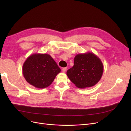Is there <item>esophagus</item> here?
Listing matches in <instances>:
<instances>
[{
	"mask_svg": "<svg viewBox=\"0 0 131 131\" xmlns=\"http://www.w3.org/2000/svg\"><path fill=\"white\" fill-rule=\"evenodd\" d=\"M67 70V67H65V68H63V69H62V71H63V73H65Z\"/></svg>",
	"mask_w": 131,
	"mask_h": 131,
	"instance_id": "obj_1",
	"label": "esophagus"
}]
</instances>
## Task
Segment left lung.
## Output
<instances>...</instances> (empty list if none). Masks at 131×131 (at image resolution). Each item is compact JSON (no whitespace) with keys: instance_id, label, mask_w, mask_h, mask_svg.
<instances>
[{"instance_id":"left-lung-1","label":"left lung","mask_w":131,"mask_h":131,"mask_svg":"<svg viewBox=\"0 0 131 131\" xmlns=\"http://www.w3.org/2000/svg\"><path fill=\"white\" fill-rule=\"evenodd\" d=\"M104 65L100 59L94 53L88 52L77 54L74 66L66 73L68 78L80 89L92 87L101 79Z\"/></svg>"}]
</instances>
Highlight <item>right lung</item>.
Returning a JSON list of instances; mask_svg holds the SVG:
<instances>
[{"instance_id": "add662e5", "label": "right lung", "mask_w": 131, "mask_h": 131, "mask_svg": "<svg viewBox=\"0 0 131 131\" xmlns=\"http://www.w3.org/2000/svg\"><path fill=\"white\" fill-rule=\"evenodd\" d=\"M23 76L35 88L49 86L61 70L50 55L36 53L27 58L22 67Z\"/></svg>"}]
</instances>
